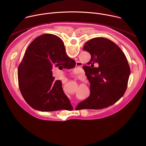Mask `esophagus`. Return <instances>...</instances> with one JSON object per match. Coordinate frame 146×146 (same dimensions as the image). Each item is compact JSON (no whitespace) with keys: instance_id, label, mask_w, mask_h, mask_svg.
Listing matches in <instances>:
<instances>
[{"instance_id":"esophagus-1","label":"esophagus","mask_w":146,"mask_h":146,"mask_svg":"<svg viewBox=\"0 0 146 146\" xmlns=\"http://www.w3.org/2000/svg\"><path fill=\"white\" fill-rule=\"evenodd\" d=\"M76 65H78V66H80V65H81L80 62H76Z\"/></svg>"}]
</instances>
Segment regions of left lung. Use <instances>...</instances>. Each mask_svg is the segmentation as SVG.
<instances>
[{"instance_id":"8db88e82","label":"left lung","mask_w":146,"mask_h":146,"mask_svg":"<svg viewBox=\"0 0 146 146\" xmlns=\"http://www.w3.org/2000/svg\"><path fill=\"white\" fill-rule=\"evenodd\" d=\"M83 49L91 56L87 76L91 94L78 106L81 109L108 108L116 103L126 91L130 75L127 58L117 44L103 37L90 40Z\"/></svg>"}]
</instances>
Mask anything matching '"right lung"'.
Here are the masks:
<instances>
[{
  "label": "right lung",
  "mask_w": 146,
  "mask_h": 146,
  "mask_svg": "<svg viewBox=\"0 0 146 146\" xmlns=\"http://www.w3.org/2000/svg\"><path fill=\"white\" fill-rule=\"evenodd\" d=\"M70 60L73 65L63 41L54 35H41L29 44L19 65L18 80L21 93L31 107L41 111H53L62 110L64 104L71 106L61 81L55 80L51 71L54 64L58 66Z\"/></svg>",
  "instance_id": "obj_1"
}]
</instances>
